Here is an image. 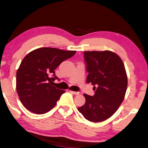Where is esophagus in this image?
Masks as SVG:
<instances>
[{
	"instance_id": "34e87169",
	"label": "esophagus",
	"mask_w": 148,
	"mask_h": 148,
	"mask_svg": "<svg viewBox=\"0 0 148 148\" xmlns=\"http://www.w3.org/2000/svg\"><path fill=\"white\" fill-rule=\"evenodd\" d=\"M71 92H72L73 94L75 95H79V94H80L79 92H76V91H71Z\"/></svg>"
}]
</instances>
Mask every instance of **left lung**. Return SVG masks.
<instances>
[{
  "mask_svg": "<svg viewBox=\"0 0 148 148\" xmlns=\"http://www.w3.org/2000/svg\"><path fill=\"white\" fill-rule=\"evenodd\" d=\"M87 83L95 86V95L84 94V105L77 110L90 121L107 119L117 110L124 99L127 77L123 61L110 51H84Z\"/></svg>",
  "mask_w": 148,
  "mask_h": 148,
  "instance_id": "8db88e82",
  "label": "left lung"
}]
</instances>
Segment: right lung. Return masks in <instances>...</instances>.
Here are the masks:
<instances>
[{"label":"right lung","mask_w":148,"mask_h":148,"mask_svg":"<svg viewBox=\"0 0 148 148\" xmlns=\"http://www.w3.org/2000/svg\"><path fill=\"white\" fill-rule=\"evenodd\" d=\"M75 53L43 47L32 51L24 58L16 73V90L27 110L41 114L54 108L65 92L53 86V82L58 79L54 70Z\"/></svg>","instance_id":"obj_1"}]
</instances>
